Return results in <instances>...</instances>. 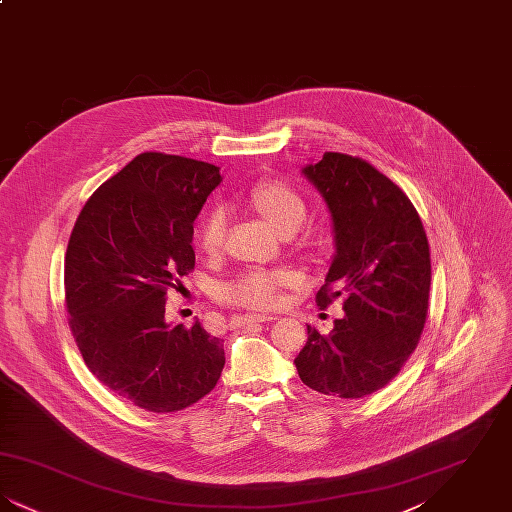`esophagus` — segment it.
<instances>
[{"label":"esophagus","mask_w":512,"mask_h":512,"mask_svg":"<svg viewBox=\"0 0 512 512\" xmlns=\"http://www.w3.org/2000/svg\"><path fill=\"white\" fill-rule=\"evenodd\" d=\"M236 320L242 326H247V324H255V322H272L274 317H267V315H240V317H236Z\"/></svg>","instance_id":"34e87169"}]
</instances>
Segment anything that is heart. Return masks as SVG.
I'll return each instance as SVG.
<instances>
[{
  "label": "heart",
  "mask_w": 512,
  "mask_h": 512,
  "mask_svg": "<svg viewBox=\"0 0 512 512\" xmlns=\"http://www.w3.org/2000/svg\"><path fill=\"white\" fill-rule=\"evenodd\" d=\"M249 201L282 234L295 232L307 219L305 199L284 182L257 184L251 190ZM224 234L226 213L220 207H215L201 220L199 247L205 253H217L224 242ZM297 282L299 276L293 270L255 268L247 270L238 280L222 286L220 293L230 303H240L255 309H274L284 301L282 290L295 286Z\"/></svg>",
  "instance_id": "obj_1"
}]
</instances>
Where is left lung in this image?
Instances as JSON below:
<instances>
[{
	"instance_id": "left-lung-1",
	"label": "left lung",
	"mask_w": 512,
	"mask_h": 512,
	"mask_svg": "<svg viewBox=\"0 0 512 512\" xmlns=\"http://www.w3.org/2000/svg\"><path fill=\"white\" fill-rule=\"evenodd\" d=\"M301 174L330 211L336 245L317 303L343 295L345 313L330 332L307 324L309 340L293 363L311 390L361 399L384 388L418 343L430 245L411 199L363 159L328 151Z\"/></svg>"
}]
</instances>
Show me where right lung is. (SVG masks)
<instances>
[{"label": "right lung", "instance_id": "1", "mask_svg": "<svg viewBox=\"0 0 512 512\" xmlns=\"http://www.w3.org/2000/svg\"><path fill=\"white\" fill-rule=\"evenodd\" d=\"M220 182L215 165L142 153L86 201L67 245L65 303L84 363L151 413L194 405L224 368L220 338L165 318L167 292L195 265L194 220Z\"/></svg>", "mask_w": 512, "mask_h": 512}]
</instances>
